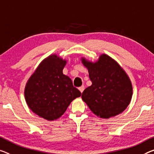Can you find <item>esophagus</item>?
Masks as SVG:
<instances>
[{"instance_id":"34e87169","label":"esophagus","mask_w":154,"mask_h":154,"mask_svg":"<svg viewBox=\"0 0 154 154\" xmlns=\"http://www.w3.org/2000/svg\"><path fill=\"white\" fill-rule=\"evenodd\" d=\"M79 90H80V91L81 92V93H82V91H84V89H85V87L84 86H81L80 87H79Z\"/></svg>"}]
</instances>
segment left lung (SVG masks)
<instances>
[{
    "label": "left lung",
    "instance_id": "8db88e82",
    "mask_svg": "<svg viewBox=\"0 0 154 154\" xmlns=\"http://www.w3.org/2000/svg\"><path fill=\"white\" fill-rule=\"evenodd\" d=\"M92 85L82 94V100L94 114L109 118L120 114L129 105L133 89L129 78L116 61L103 54L92 63L82 58Z\"/></svg>",
    "mask_w": 154,
    "mask_h": 154
}]
</instances>
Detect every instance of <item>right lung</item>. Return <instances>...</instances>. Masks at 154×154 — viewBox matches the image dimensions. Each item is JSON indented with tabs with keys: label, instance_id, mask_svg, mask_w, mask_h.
<instances>
[{
	"label": "right lung",
	"instance_id": "1",
	"mask_svg": "<svg viewBox=\"0 0 154 154\" xmlns=\"http://www.w3.org/2000/svg\"><path fill=\"white\" fill-rule=\"evenodd\" d=\"M67 61L56 54L40 63L26 84L25 100L34 113L47 120L60 118L73 100L81 96L72 80L63 74Z\"/></svg>",
	"mask_w": 154,
	"mask_h": 154
}]
</instances>
